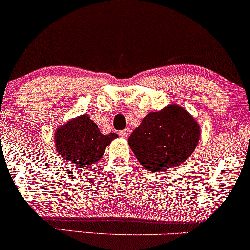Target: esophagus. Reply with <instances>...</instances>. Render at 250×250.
<instances>
[{"label": "esophagus", "mask_w": 250, "mask_h": 250, "mask_svg": "<svg viewBox=\"0 0 250 250\" xmlns=\"http://www.w3.org/2000/svg\"><path fill=\"white\" fill-rule=\"evenodd\" d=\"M129 135H130V129H125V130H122V131H120V136H122V137H128Z\"/></svg>", "instance_id": "34e87169"}]
</instances>
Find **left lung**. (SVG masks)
<instances>
[{
    "instance_id": "1",
    "label": "left lung",
    "mask_w": 250,
    "mask_h": 250,
    "mask_svg": "<svg viewBox=\"0 0 250 250\" xmlns=\"http://www.w3.org/2000/svg\"><path fill=\"white\" fill-rule=\"evenodd\" d=\"M201 128L182 105L170 104L151 111L128 139L139 162L153 173L182 165L197 147Z\"/></svg>"
}]
</instances>
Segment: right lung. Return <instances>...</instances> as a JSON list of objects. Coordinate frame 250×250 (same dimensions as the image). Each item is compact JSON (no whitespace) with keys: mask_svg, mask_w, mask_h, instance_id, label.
Instances as JSON below:
<instances>
[{"mask_svg":"<svg viewBox=\"0 0 250 250\" xmlns=\"http://www.w3.org/2000/svg\"><path fill=\"white\" fill-rule=\"evenodd\" d=\"M116 137L119 135L115 133L103 135L88 114H83L60 125L54 141L62 160L85 168L100 161L105 148Z\"/></svg>","mask_w":250,"mask_h":250,"instance_id":"1","label":"right lung"}]
</instances>
